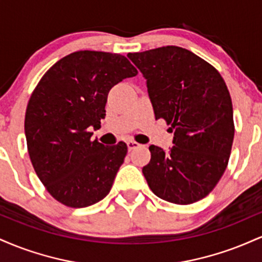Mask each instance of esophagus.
Instances as JSON below:
<instances>
[{
    "label": "esophagus",
    "instance_id": "esophagus-1",
    "mask_svg": "<svg viewBox=\"0 0 262 262\" xmlns=\"http://www.w3.org/2000/svg\"><path fill=\"white\" fill-rule=\"evenodd\" d=\"M127 145H128V150H129V151H132V150L139 148L140 144L137 143V141H134V140H129V141H127Z\"/></svg>",
    "mask_w": 262,
    "mask_h": 262
}]
</instances>
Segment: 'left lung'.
I'll return each mask as SVG.
<instances>
[{"label":"left lung","mask_w":262,"mask_h":262,"mask_svg":"<svg viewBox=\"0 0 262 262\" xmlns=\"http://www.w3.org/2000/svg\"><path fill=\"white\" fill-rule=\"evenodd\" d=\"M128 58L146 79L155 118L165 119L173 132L169 152L149 146L151 159L143 173L150 189L176 204L202 200L223 176L233 145V104L223 77L175 45Z\"/></svg>","instance_id":"1"}]
</instances>
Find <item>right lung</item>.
Segmentation results:
<instances>
[{"label": "right lung", "mask_w": 262, "mask_h": 262, "mask_svg": "<svg viewBox=\"0 0 262 262\" xmlns=\"http://www.w3.org/2000/svg\"><path fill=\"white\" fill-rule=\"evenodd\" d=\"M137 69L121 54L80 50L55 62L29 98L25 132L39 180L60 203L83 208L110 193L127 144L91 140L101 128L110 90Z\"/></svg>", "instance_id": "right-lung-1"}]
</instances>
